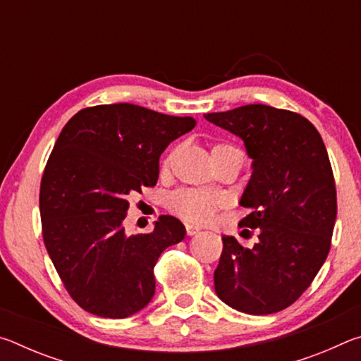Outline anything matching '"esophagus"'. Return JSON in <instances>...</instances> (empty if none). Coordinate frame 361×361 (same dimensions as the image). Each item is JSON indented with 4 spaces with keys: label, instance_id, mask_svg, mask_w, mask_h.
Segmentation results:
<instances>
[{
    "label": "esophagus",
    "instance_id": "obj_1",
    "mask_svg": "<svg viewBox=\"0 0 361 361\" xmlns=\"http://www.w3.org/2000/svg\"><path fill=\"white\" fill-rule=\"evenodd\" d=\"M197 232H200L199 226H194V224H186V234L188 235H195Z\"/></svg>",
    "mask_w": 361,
    "mask_h": 361
}]
</instances>
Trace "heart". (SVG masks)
<instances>
[{
  "mask_svg": "<svg viewBox=\"0 0 361 361\" xmlns=\"http://www.w3.org/2000/svg\"><path fill=\"white\" fill-rule=\"evenodd\" d=\"M232 148L228 145H216L213 151ZM169 164V162H166ZM223 205V199L218 194L197 191V189H180L170 197V209L176 215L192 223H205L213 216L219 207Z\"/></svg>",
  "mask_w": 361,
  "mask_h": 361,
  "instance_id": "1",
  "label": "heart"
}]
</instances>
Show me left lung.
<instances>
[{
    "label": "left lung",
    "instance_id": "left-lung-1",
    "mask_svg": "<svg viewBox=\"0 0 361 361\" xmlns=\"http://www.w3.org/2000/svg\"><path fill=\"white\" fill-rule=\"evenodd\" d=\"M204 118L242 138L253 159L239 226L259 229L252 248L223 235L215 291L240 312H279L309 288L331 247L338 200L325 143L301 114L259 103Z\"/></svg>",
    "mask_w": 361,
    "mask_h": 361
}]
</instances>
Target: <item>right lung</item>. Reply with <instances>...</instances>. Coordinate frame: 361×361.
<instances>
[{"mask_svg": "<svg viewBox=\"0 0 361 361\" xmlns=\"http://www.w3.org/2000/svg\"><path fill=\"white\" fill-rule=\"evenodd\" d=\"M194 118L114 103L78 111L60 132L41 180L42 239L66 291L87 312L126 319L154 296V266L181 242L180 219L162 215L149 234L127 235L129 195L154 186L159 157Z\"/></svg>", "mask_w": 361, "mask_h": 361, "instance_id": "1", "label": "right lung"}]
</instances>
